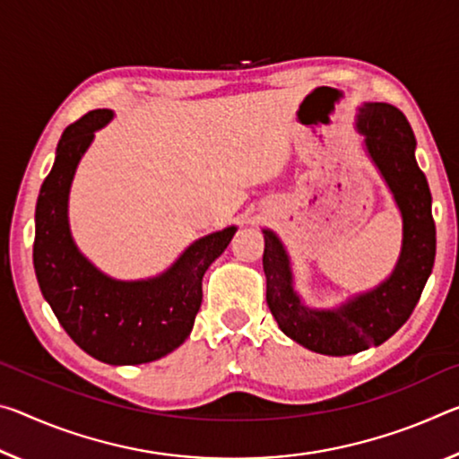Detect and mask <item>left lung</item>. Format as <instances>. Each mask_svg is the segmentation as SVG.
Returning a JSON list of instances; mask_svg holds the SVG:
<instances>
[{"label":"left lung","mask_w":459,"mask_h":459,"mask_svg":"<svg viewBox=\"0 0 459 459\" xmlns=\"http://www.w3.org/2000/svg\"><path fill=\"white\" fill-rule=\"evenodd\" d=\"M355 118L369 161L403 218V245L388 278L372 290L349 296L339 307L312 308L294 288L292 261L281 238L272 229L261 230L267 307L273 318L296 343L333 358L382 345L409 321L433 272L437 245L431 192L414 159L417 141L409 120L398 108L382 101H366Z\"/></svg>","instance_id":"8db88e82"}]
</instances>
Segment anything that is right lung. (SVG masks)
<instances>
[{
	"mask_svg": "<svg viewBox=\"0 0 459 459\" xmlns=\"http://www.w3.org/2000/svg\"><path fill=\"white\" fill-rule=\"evenodd\" d=\"M112 118V110H93L65 128L36 202L32 257L40 292L69 337L100 361L136 366L165 358L190 337L204 273L237 227L200 237L147 280H116L93 265L73 241L69 192L93 136Z\"/></svg>",
	"mask_w": 459,
	"mask_h": 459,
	"instance_id": "1",
	"label": "right lung"
}]
</instances>
